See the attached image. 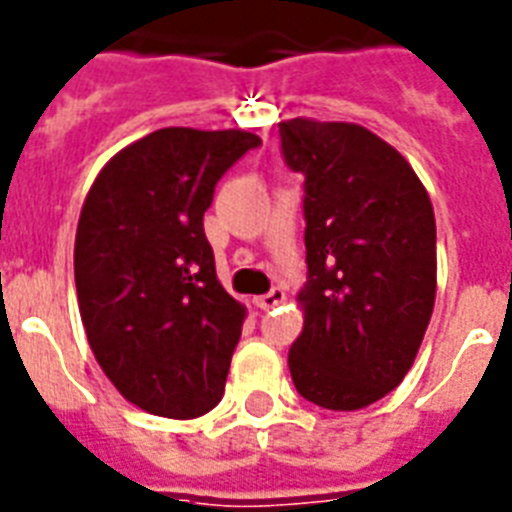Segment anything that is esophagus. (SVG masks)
<instances>
[{
  "label": "esophagus",
  "mask_w": 512,
  "mask_h": 512,
  "mask_svg": "<svg viewBox=\"0 0 512 512\" xmlns=\"http://www.w3.org/2000/svg\"><path fill=\"white\" fill-rule=\"evenodd\" d=\"M284 300H287V295H284L282 287H273V290L268 292V295H260V298H255V306L257 308H265V311H268V308L282 306Z\"/></svg>",
  "instance_id": "esophagus-1"
}]
</instances>
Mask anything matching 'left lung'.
<instances>
[{
    "mask_svg": "<svg viewBox=\"0 0 512 512\" xmlns=\"http://www.w3.org/2000/svg\"><path fill=\"white\" fill-rule=\"evenodd\" d=\"M287 166L306 177L308 284L290 346L295 389L360 411L411 370L438 290L435 212L403 155L357 123H279Z\"/></svg>",
    "mask_w": 512,
    "mask_h": 512,
    "instance_id": "obj_1",
    "label": "left lung"
}]
</instances>
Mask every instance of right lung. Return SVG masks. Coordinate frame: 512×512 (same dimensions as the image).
I'll return each mask as SVG.
<instances>
[{"instance_id":"obj_1","label":"right lung","mask_w":512,"mask_h":512,"mask_svg":"<svg viewBox=\"0 0 512 512\" xmlns=\"http://www.w3.org/2000/svg\"><path fill=\"white\" fill-rule=\"evenodd\" d=\"M260 136L161 128L112 155L74 236L77 306L93 357L128 403L166 419L222 400L247 308L217 279L204 212Z\"/></svg>"}]
</instances>
